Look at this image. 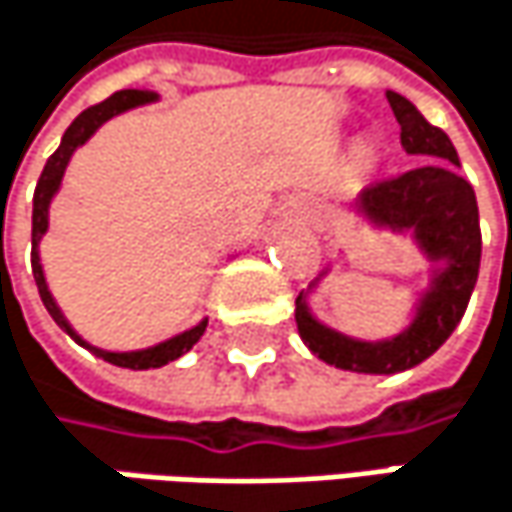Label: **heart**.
Wrapping results in <instances>:
<instances>
[{
  "instance_id": "heart-1",
  "label": "heart",
  "mask_w": 512,
  "mask_h": 512,
  "mask_svg": "<svg viewBox=\"0 0 512 512\" xmlns=\"http://www.w3.org/2000/svg\"><path fill=\"white\" fill-rule=\"evenodd\" d=\"M359 159L365 161H374V147H368V144H359Z\"/></svg>"
}]
</instances>
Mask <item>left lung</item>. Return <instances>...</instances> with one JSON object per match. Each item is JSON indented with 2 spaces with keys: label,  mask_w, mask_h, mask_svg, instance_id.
Here are the masks:
<instances>
[{
  "label": "left lung",
  "mask_w": 512,
  "mask_h": 512,
  "mask_svg": "<svg viewBox=\"0 0 512 512\" xmlns=\"http://www.w3.org/2000/svg\"><path fill=\"white\" fill-rule=\"evenodd\" d=\"M386 99L401 126V147L427 159L401 176L362 188L356 212L377 229L413 232L418 250L427 256L430 283L418 297L416 315L410 327L380 342H362L321 324L306 294L330 268L294 303L297 333L306 348L327 365L356 374H398L433 356L460 324L480 271L478 200L475 188L457 173L460 159L451 138L430 126L407 96L386 91Z\"/></svg>",
  "instance_id": "1"
}]
</instances>
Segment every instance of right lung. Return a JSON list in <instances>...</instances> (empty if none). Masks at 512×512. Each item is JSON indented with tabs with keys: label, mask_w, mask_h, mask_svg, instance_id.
<instances>
[{
	"label": "right lung",
	"mask_w": 512,
	"mask_h": 512,
	"mask_svg": "<svg viewBox=\"0 0 512 512\" xmlns=\"http://www.w3.org/2000/svg\"><path fill=\"white\" fill-rule=\"evenodd\" d=\"M159 96L153 94V91H117V94H111L105 102H99V105H91V108H85L73 123H70V129L64 132V138H61V147L49 156L46 161V167H43V173H40V179H37V188H34V209H32V274H34V283H37V291H40V300H43V306H46V312L52 315V321L73 339V342H79L82 348H88V351H94L96 356H102L105 362H111V365H120V368H132V371H144V368H161V365H167V362H173V359H179L182 353H188L197 342H200V336L206 333V324H209V318H203L197 327H191V330H185V333H179V336H173V339H167V342H159V345H153V348H144V351H102V348H94V345H88L73 327H70V321L64 318V312L58 309V303H55V297L49 294V286H46V277H43V268H40V253H37V247H40V238L46 235V229H49V206H52V197L58 194V188H61V179H64V170H67V164L73 159V153L82 147V144H88L91 141V135H94L96 129L102 126V123H108L111 117H117V114H123V111H129V108H138V105H147V102H156Z\"/></svg>",
	"instance_id": "add662e5"
}]
</instances>
